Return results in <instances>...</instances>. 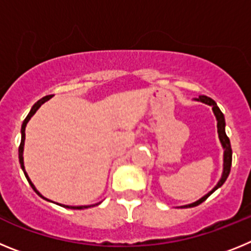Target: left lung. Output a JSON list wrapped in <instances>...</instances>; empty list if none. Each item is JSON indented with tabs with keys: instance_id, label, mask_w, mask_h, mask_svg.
<instances>
[{
	"instance_id": "obj_1",
	"label": "left lung",
	"mask_w": 251,
	"mask_h": 251,
	"mask_svg": "<svg viewBox=\"0 0 251 251\" xmlns=\"http://www.w3.org/2000/svg\"><path fill=\"white\" fill-rule=\"evenodd\" d=\"M194 100L196 101H201V103H205L207 105H210L212 108V112H214L215 117H216V121H217V133H219V139H220V143L224 148V167H223V175H221V178L219 179V182L216 183L214 188H212L211 191L207 192L205 196H202L201 199H199L197 201L192 203H188V205L185 206H181V207H194V206L200 205L201 202L207 199L212 192H215L219 187L224 185V182L226 181L227 176L230 174V168H231V161H232V151H231V145H230V139L229 137L226 136V132H225V117H224L223 112L220 110V108L217 106V104L215 103V100H212L211 98H208L206 95H200L199 98H194Z\"/></svg>"
}]
</instances>
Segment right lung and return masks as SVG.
I'll list each match as a JSON object with an SVG mask.
<instances>
[{
  "label": "right lung",
  "instance_id": "obj_1",
  "mask_svg": "<svg viewBox=\"0 0 251 251\" xmlns=\"http://www.w3.org/2000/svg\"><path fill=\"white\" fill-rule=\"evenodd\" d=\"M51 98H52V95H46V97L41 98V99H40V100H37L36 103H35L34 105H32V108H31L30 113H28L27 117H26V118H25V121L22 122V126H21V143H20V147H19V161H20V165H21L22 171H24V174H25L26 178H27L28 183H30V185H31V187L34 188V191L36 192V194L39 195L40 197H43L44 200L50 201V202H52V201L48 200L46 197H44L43 195H41L39 191H37L34 183L31 182L30 177H28L27 172H26V170H25V165H24V146H25V128H26V126H27V123H28V121H30V119H31V117H32V115H34L35 113H36V110L39 109L40 106L43 105V104L45 103V101H48L49 99H51ZM99 203H100V202L94 203V205H85V206H69V205H61V203H57V205L63 206V207H66V208H73V210H83V208H89V207H94V206H98Z\"/></svg>",
  "mask_w": 251,
  "mask_h": 251
}]
</instances>
